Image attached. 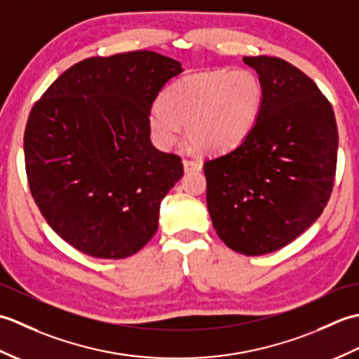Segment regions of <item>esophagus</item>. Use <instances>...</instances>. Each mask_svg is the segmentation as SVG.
I'll list each match as a JSON object with an SVG mask.
<instances>
[{
    "mask_svg": "<svg viewBox=\"0 0 359 359\" xmlns=\"http://www.w3.org/2000/svg\"><path fill=\"white\" fill-rule=\"evenodd\" d=\"M184 170L185 172H191V171H201L202 170V165L199 162H194V160H188L184 158Z\"/></svg>",
    "mask_w": 359,
    "mask_h": 359,
    "instance_id": "1",
    "label": "esophagus"
}]
</instances>
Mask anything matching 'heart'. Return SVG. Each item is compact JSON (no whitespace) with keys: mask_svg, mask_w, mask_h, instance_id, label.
Returning a JSON list of instances; mask_svg holds the SVG:
<instances>
[{"mask_svg":"<svg viewBox=\"0 0 359 359\" xmlns=\"http://www.w3.org/2000/svg\"><path fill=\"white\" fill-rule=\"evenodd\" d=\"M264 103V85L250 69H216L175 81L149 114V133L160 148L180 140L182 126L202 154L233 149L253 131Z\"/></svg>","mask_w":359,"mask_h":359,"instance_id":"heart-1","label":"heart"}]
</instances>
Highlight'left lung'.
Masks as SVG:
<instances>
[{"mask_svg": "<svg viewBox=\"0 0 359 359\" xmlns=\"http://www.w3.org/2000/svg\"><path fill=\"white\" fill-rule=\"evenodd\" d=\"M264 85L253 131L203 163L212 226L228 248L261 256L293 242L333 189L338 128L316 83L285 60L243 57Z\"/></svg>", "mask_w": 359, "mask_h": 359, "instance_id": "1", "label": "left lung"}]
</instances>
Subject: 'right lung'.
Here are the masks:
<instances>
[{
    "mask_svg": "<svg viewBox=\"0 0 359 359\" xmlns=\"http://www.w3.org/2000/svg\"><path fill=\"white\" fill-rule=\"evenodd\" d=\"M180 72L179 62L151 50L90 57L30 111V193L52 230L81 253L125 259L157 231L160 202L184 165L154 148L148 121L156 97Z\"/></svg>",
    "mask_w": 359,
    "mask_h": 359,
    "instance_id": "obj_1",
    "label": "right lung"
}]
</instances>
